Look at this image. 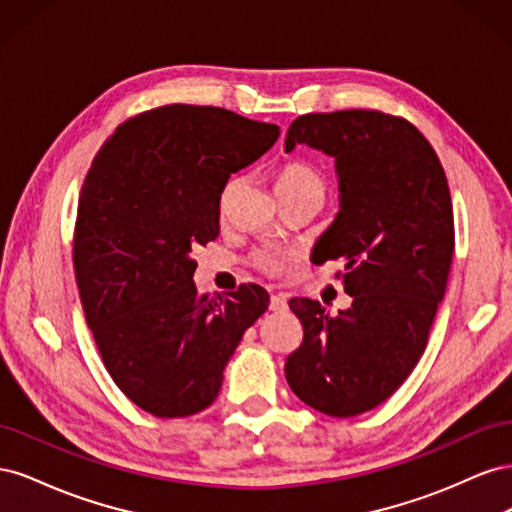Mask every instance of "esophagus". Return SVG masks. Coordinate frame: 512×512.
Masks as SVG:
<instances>
[{
  "label": "esophagus",
  "instance_id": "obj_1",
  "mask_svg": "<svg viewBox=\"0 0 512 512\" xmlns=\"http://www.w3.org/2000/svg\"><path fill=\"white\" fill-rule=\"evenodd\" d=\"M269 307L273 309V312H284L286 309V297L280 292V294H271V303Z\"/></svg>",
  "mask_w": 512,
  "mask_h": 512
}]
</instances>
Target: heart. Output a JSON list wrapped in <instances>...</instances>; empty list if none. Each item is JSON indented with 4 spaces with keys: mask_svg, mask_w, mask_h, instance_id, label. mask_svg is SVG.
Segmentation results:
<instances>
[{
    "mask_svg": "<svg viewBox=\"0 0 512 512\" xmlns=\"http://www.w3.org/2000/svg\"><path fill=\"white\" fill-rule=\"evenodd\" d=\"M237 185V179H228L224 190H222V200L228 198L232 188ZM275 188L280 198H297V196H312L318 198L320 203L324 200V194H327V181H324L322 173L312 166L309 162L303 160H292L286 162L280 170H277V181ZM254 267L267 275H280L284 273L290 262L292 254L286 250H277V247H260L252 254Z\"/></svg>",
    "mask_w": 512,
    "mask_h": 512,
    "instance_id": "b5f03b06",
    "label": "heart"
}]
</instances>
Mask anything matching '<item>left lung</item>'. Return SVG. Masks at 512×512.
<instances>
[{
	"instance_id": "8db88e82",
	"label": "left lung",
	"mask_w": 512,
	"mask_h": 512,
	"mask_svg": "<svg viewBox=\"0 0 512 512\" xmlns=\"http://www.w3.org/2000/svg\"><path fill=\"white\" fill-rule=\"evenodd\" d=\"M299 143L335 158L342 209L316 252L318 265L344 260L352 305L331 316L290 299L303 342L284 371L303 404L346 418L389 399L427 348L455 252L453 203L438 153L404 117L309 113L290 123L286 151Z\"/></svg>"
}]
</instances>
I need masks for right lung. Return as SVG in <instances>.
<instances>
[{
  "mask_svg": "<svg viewBox=\"0 0 512 512\" xmlns=\"http://www.w3.org/2000/svg\"><path fill=\"white\" fill-rule=\"evenodd\" d=\"M280 128L218 106L168 104L123 121L81 188L74 273L102 363L158 418L203 412L269 292H198L192 252L220 235L222 190Z\"/></svg>",
  "mask_w": 512,
  "mask_h": 512,
  "instance_id": "right-lung-1",
  "label": "right lung"
}]
</instances>
